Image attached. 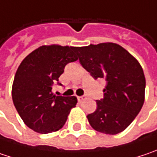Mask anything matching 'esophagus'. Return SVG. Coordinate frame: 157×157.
Segmentation results:
<instances>
[{
  "label": "esophagus",
  "instance_id": "esophagus-1",
  "mask_svg": "<svg viewBox=\"0 0 157 157\" xmlns=\"http://www.w3.org/2000/svg\"><path fill=\"white\" fill-rule=\"evenodd\" d=\"M77 99H78V101H82V100L86 99V96H79L77 97Z\"/></svg>",
  "mask_w": 157,
  "mask_h": 157
}]
</instances>
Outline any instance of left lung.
<instances>
[{
    "label": "left lung",
    "instance_id": "8db88e82",
    "mask_svg": "<svg viewBox=\"0 0 157 157\" xmlns=\"http://www.w3.org/2000/svg\"><path fill=\"white\" fill-rule=\"evenodd\" d=\"M82 67L95 79H105L104 98L87 115L90 126L109 135L122 132L140 113L145 100L146 79L139 61L122 46L104 42L77 47Z\"/></svg>",
    "mask_w": 157,
    "mask_h": 157
}]
</instances>
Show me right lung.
<instances>
[{
  "label": "right lung",
  "mask_w": 157,
  "mask_h": 157,
  "mask_svg": "<svg viewBox=\"0 0 157 157\" xmlns=\"http://www.w3.org/2000/svg\"><path fill=\"white\" fill-rule=\"evenodd\" d=\"M77 47L43 45L27 55L16 72L12 85L14 106L25 124L42 134L61 129L77 103L75 96H57L52 85L59 83L65 67L78 59Z\"/></svg>",
  "instance_id": "right-lung-1"
}]
</instances>
